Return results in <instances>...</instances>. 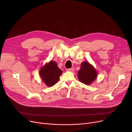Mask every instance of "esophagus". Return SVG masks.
Returning <instances> with one entry per match:
<instances>
[{
	"label": "esophagus",
	"instance_id": "obj_1",
	"mask_svg": "<svg viewBox=\"0 0 132 132\" xmlns=\"http://www.w3.org/2000/svg\"><path fill=\"white\" fill-rule=\"evenodd\" d=\"M67 71H70V72H73L74 71V68H68L67 69Z\"/></svg>",
	"mask_w": 132,
	"mask_h": 132
}]
</instances>
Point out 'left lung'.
Returning a JSON list of instances; mask_svg holds the SVG:
<instances>
[{
    "label": "left lung",
    "mask_w": 132,
    "mask_h": 132,
    "mask_svg": "<svg viewBox=\"0 0 132 132\" xmlns=\"http://www.w3.org/2000/svg\"><path fill=\"white\" fill-rule=\"evenodd\" d=\"M97 74L96 71L92 65L88 62H83L78 75L79 80L81 82L89 85L96 79Z\"/></svg>",
    "instance_id": "1"
}]
</instances>
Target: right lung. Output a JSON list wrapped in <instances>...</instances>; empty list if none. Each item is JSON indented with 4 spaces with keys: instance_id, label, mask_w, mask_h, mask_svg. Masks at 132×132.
<instances>
[{
    "instance_id": "obj_1",
    "label": "right lung",
    "mask_w": 132,
    "mask_h": 132,
    "mask_svg": "<svg viewBox=\"0 0 132 132\" xmlns=\"http://www.w3.org/2000/svg\"><path fill=\"white\" fill-rule=\"evenodd\" d=\"M62 73L55 61H51L40 69V76L47 86L52 87L58 81Z\"/></svg>"
}]
</instances>
